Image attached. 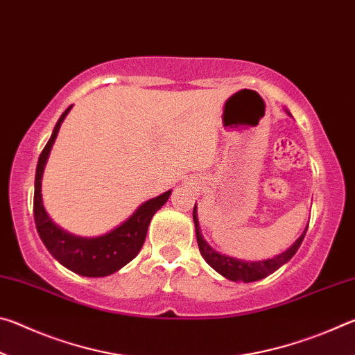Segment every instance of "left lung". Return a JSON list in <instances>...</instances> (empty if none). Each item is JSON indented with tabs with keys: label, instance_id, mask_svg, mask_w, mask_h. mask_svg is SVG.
<instances>
[{
	"label": "left lung",
	"instance_id": "left-lung-1",
	"mask_svg": "<svg viewBox=\"0 0 355 355\" xmlns=\"http://www.w3.org/2000/svg\"><path fill=\"white\" fill-rule=\"evenodd\" d=\"M192 219H194V224H196L197 244H199V250L202 257L205 258V261L214 269V271H218L220 275H224L225 279L233 280V282H244V284L268 277L269 274H272L274 271H277L280 266H284L286 261H290L293 255L296 254L297 249L300 248V244H302L304 236L309 228V227L305 228V232L297 238V241L294 243L290 249L285 250L284 254H280L274 258H269V260H263V261H243L227 255H220L214 249L209 248L202 236L199 220H197L196 207H194V211H192Z\"/></svg>",
	"mask_w": 355,
	"mask_h": 355
}]
</instances>
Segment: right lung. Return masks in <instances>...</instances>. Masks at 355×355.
<instances>
[{"label":"right lung","instance_id":"add662e5","mask_svg":"<svg viewBox=\"0 0 355 355\" xmlns=\"http://www.w3.org/2000/svg\"><path fill=\"white\" fill-rule=\"evenodd\" d=\"M70 110L71 106H69L59 117L51 137L39 156L34 184V220L42 243L62 266L75 274L84 275V277H105V275L119 271L120 268H123L139 254L142 244L146 241L150 220L169 199L171 191L147 200L136 209V213L128 220H125L122 225L114 228L112 232L106 233L103 236L80 238L61 230L55 222L48 218L45 211L44 203H42L40 182L59 127H61L64 117L67 116Z\"/></svg>","mask_w":355,"mask_h":355}]
</instances>
